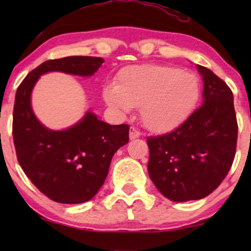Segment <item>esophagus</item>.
<instances>
[{
  "mask_svg": "<svg viewBox=\"0 0 251 251\" xmlns=\"http://www.w3.org/2000/svg\"><path fill=\"white\" fill-rule=\"evenodd\" d=\"M140 131L135 127H131L129 128V139H135V138L140 137Z\"/></svg>",
  "mask_w": 251,
  "mask_h": 251,
  "instance_id": "obj_1",
  "label": "esophagus"
}]
</instances>
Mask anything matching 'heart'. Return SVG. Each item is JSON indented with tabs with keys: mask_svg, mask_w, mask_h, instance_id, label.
Masks as SVG:
<instances>
[{
	"mask_svg": "<svg viewBox=\"0 0 251 251\" xmlns=\"http://www.w3.org/2000/svg\"><path fill=\"white\" fill-rule=\"evenodd\" d=\"M102 93L109 106L122 112L140 106L146 127L168 132L188 119L200 99L201 88L194 74L179 68L134 65L123 68L118 83H107Z\"/></svg>",
	"mask_w": 251,
	"mask_h": 251,
	"instance_id": "obj_1",
	"label": "heart"
}]
</instances>
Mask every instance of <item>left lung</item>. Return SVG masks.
I'll use <instances>...</instances> for the list:
<instances>
[{"mask_svg": "<svg viewBox=\"0 0 251 251\" xmlns=\"http://www.w3.org/2000/svg\"><path fill=\"white\" fill-rule=\"evenodd\" d=\"M203 76V105L169 133L148 137L149 175L172 201L206 197L231 168L237 144V119L231 89L212 71L197 65Z\"/></svg>", "mask_w": 251, "mask_h": 251, "instance_id": "8db88e82", "label": "left lung"}]
</instances>
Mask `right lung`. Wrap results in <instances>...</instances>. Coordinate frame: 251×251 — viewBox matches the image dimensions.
Wrapping results in <instances>:
<instances>
[{
    "mask_svg": "<svg viewBox=\"0 0 251 251\" xmlns=\"http://www.w3.org/2000/svg\"><path fill=\"white\" fill-rule=\"evenodd\" d=\"M102 62L94 56L48 60L31 71L16 91L13 138L17 160L31 183L57 203L79 204L97 195L113 154L128 143L129 126L109 125L87 112L76 125L51 131L34 116L31 91L40 75L48 72L91 76Z\"/></svg>",
    "mask_w": 251,
    "mask_h": 251,
    "instance_id": "right-lung-1",
    "label": "right lung"
}]
</instances>
